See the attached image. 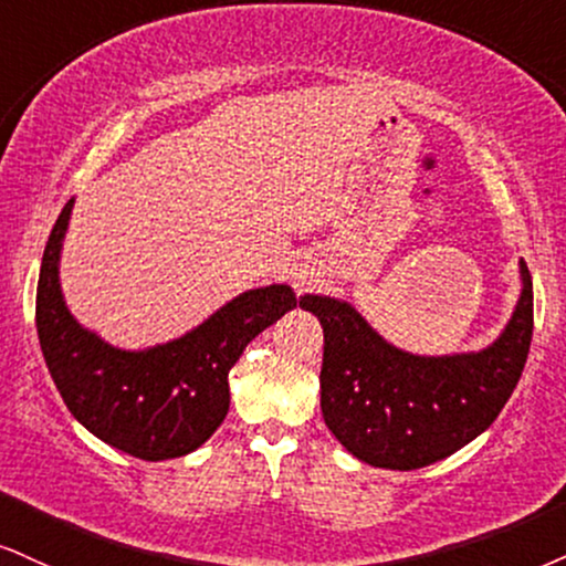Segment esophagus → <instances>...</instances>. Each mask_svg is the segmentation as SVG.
Instances as JSON below:
<instances>
[{
    "mask_svg": "<svg viewBox=\"0 0 566 566\" xmlns=\"http://www.w3.org/2000/svg\"><path fill=\"white\" fill-rule=\"evenodd\" d=\"M302 283H304V281H302Z\"/></svg>",
    "mask_w": 566,
    "mask_h": 566,
    "instance_id": "1",
    "label": "esophagus"
}]
</instances>
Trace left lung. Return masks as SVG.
<instances>
[{"mask_svg": "<svg viewBox=\"0 0 566 566\" xmlns=\"http://www.w3.org/2000/svg\"><path fill=\"white\" fill-rule=\"evenodd\" d=\"M488 348L420 357L388 344L348 302L306 294L302 310L325 333L319 407L348 453L386 470H420L491 428L517 388L533 340V281Z\"/></svg>", "mask_w": 566, "mask_h": 566, "instance_id": "left-lung-1", "label": "left lung"}]
</instances>
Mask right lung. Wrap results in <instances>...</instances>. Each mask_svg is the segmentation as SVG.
<instances>
[{"mask_svg":"<svg viewBox=\"0 0 566 566\" xmlns=\"http://www.w3.org/2000/svg\"><path fill=\"white\" fill-rule=\"evenodd\" d=\"M70 199L49 233L36 289V327L49 375L70 415L117 451L146 462L186 457L220 428L230 407L228 373L264 327L302 304L291 285L243 291L167 344L125 352L70 315L60 251Z\"/></svg>","mask_w":566,"mask_h":566,"instance_id":"right-lung-1","label":"right lung"}]
</instances>
